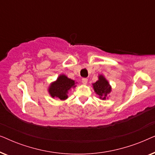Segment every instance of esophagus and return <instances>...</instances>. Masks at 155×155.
Returning a JSON list of instances; mask_svg holds the SVG:
<instances>
[{
	"mask_svg": "<svg viewBox=\"0 0 155 155\" xmlns=\"http://www.w3.org/2000/svg\"><path fill=\"white\" fill-rule=\"evenodd\" d=\"M87 81H88L87 78H82V83L84 84L87 83Z\"/></svg>",
	"mask_w": 155,
	"mask_h": 155,
	"instance_id": "34e87169",
	"label": "esophagus"
}]
</instances>
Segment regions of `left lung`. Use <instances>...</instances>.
<instances>
[{
  "label": "left lung",
  "mask_w": 155,
  "mask_h": 155,
  "mask_svg": "<svg viewBox=\"0 0 155 155\" xmlns=\"http://www.w3.org/2000/svg\"><path fill=\"white\" fill-rule=\"evenodd\" d=\"M95 92L99 96L101 99H106L107 94H109L111 91V87L109 85V82L106 80L103 75L99 76V80L92 84Z\"/></svg>",
  "instance_id": "1"
}]
</instances>
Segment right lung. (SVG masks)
<instances>
[{
    "mask_svg": "<svg viewBox=\"0 0 155 155\" xmlns=\"http://www.w3.org/2000/svg\"><path fill=\"white\" fill-rule=\"evenodd\" d=\"M75 81L65 75H61L56 81L51 84L48 92L53 98L56 97L61 100L68 98V92L72 87H75Z\"/></svg>",
    "mask_w": 155,
    "mask_h": 155,
    "instance_id": "add662e5",
    "label": "right lung"
}]
</instances>
